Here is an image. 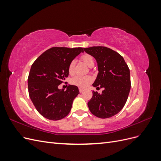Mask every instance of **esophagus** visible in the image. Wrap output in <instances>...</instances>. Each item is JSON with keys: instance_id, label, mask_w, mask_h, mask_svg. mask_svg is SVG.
<instances>
[{"instance_id": "34e87169", "label": "esophagus", "mask_w": 161, "mask_h": 161, "mask_svg": "<svg viewBox=\"0 0 161 161\" xmlns=\"http://www.w3.org/2000/svg\"><path fill=\"white\" fill-rule=\"evenodd\" d=\"M83 89H81V88H79V92H83Z\"/></svg>"}]
</instances>
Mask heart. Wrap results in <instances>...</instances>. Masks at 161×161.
Returning a JSON list of instances; mask_svg holds the SVG:
<instances>
[{
	"label": "heart",
	"mask_w": 161,
	"mask_h": 161,
	"mask_svg": "<svg viewBox=\"0 0 161 161\" xmlns=\"http://www.w3.org/2000/svg\"><path fill=\"white\" fill-rule=\"evenodd\" d=\"M81 60L89 67H92L94 65V59L92 56L89 54H84L80 58ZM75 61L72 60L70 63L69 66V73L70 75H72L75 71ZM93 80L92 77L91 76H79L76 75L72 78L70 80V83L73 85L76 86L79 88L84 89L88 86Z\"/></svg>",
	"instance_id": "heart-1"
}]
</instances>
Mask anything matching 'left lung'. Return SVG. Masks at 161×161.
<instances>
[{"label": "left lung", "instance_id": "obj_1", "mask_svg": "<svg viewBox=\"0 0 161 161\" xmlns=\"http://www.w3.org/2000/svg\"><path fill=\"white\" fill-rule=\"evenodd\" d=\"M84 50L95 58L98 66L92 86L104 89L101 94L92 92L89 109L98 118H111L118 114L127 101L131 88L130 69L124 58L110 48L93 46Z\"/></svg>", "mask_w": 161, "mask_h": 161}]
</instances>
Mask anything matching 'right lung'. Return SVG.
Masks as SVG:
<instances>
[{
    "label": "right lung",
    "mask_w": 161,
    "mask_h": 161,
    "mask_svg": "<svg viewBox=\"0 0 161 161\" xmlns=\"http://www.w3.org/2000/svg\"><path fill=\"white\" fill-rule=\"evenodd\" d=\"M83 52L82 47H53L33 63L28 76L29 95L43 117L59 120L70 113L73 101L79 94V88L69 85L64 91L58 89V85L69 76L71 61Z\"/></svg>",
    "instance_id": "add662e5"
}]
</instances>
